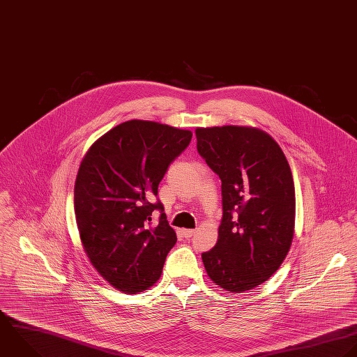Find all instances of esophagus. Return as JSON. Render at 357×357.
<instances>
[{"instance_id":"34e87169","label":"esophagus","mask_w":357,"mask_h":357,"mask_svg":"<svg viewBox=\"0 0 357 357\" xmlns=\"http://www.w3.org/2000/svg\"><path fill=\"white\" fill-rule=\"evenodd\" d=\"M195 229H182V235H183V238H186V239H189V238H192L193 235H195Z\"/></svg>"}]
</instances>
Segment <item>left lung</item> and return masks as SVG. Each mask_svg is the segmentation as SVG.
<instances>
[{
  "mask_svg": "<svg viewBox=\"0 0 357 357\" xmlns=\"http://www.w3.org/2000/svg\"><path fill=\"white\" fill-rule=\"evenodd\" d=\"M196 137L222 183L218 241L202 255L206 271L225 291L253 289L280 268L294 239L291 167L278 143L255 128H199Z\"/></svg>",
  "mask_w": 357,
  "mask_h": 357,
  "instance_id": "8db88e82",
  "label": "left lung"
}]
</instances>
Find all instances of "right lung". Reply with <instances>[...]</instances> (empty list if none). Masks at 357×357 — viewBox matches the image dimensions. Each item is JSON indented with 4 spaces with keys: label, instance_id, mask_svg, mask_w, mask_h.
Returning <instances> with one entry per match:
<instances>
[{
    "label": "right lung",
    "instance_id": "right-lung-1",
    "mask_svg": "<svg viewBox=\"0 0 357 357\" xmlns=\"http://www.w3.org/2000/svg\"><path fill=\"white\" fill-rule=\"evenodd\" d=\"M190 140V130L133 119L101 136L79 167L73 200L84 252L122 292L154 285L176 243L157 193L169 164ZM154 211L160 213L155 223Z\"/></svg>",
    "mask_w": 357,
    "mask_h": 357
}]
</instances>
